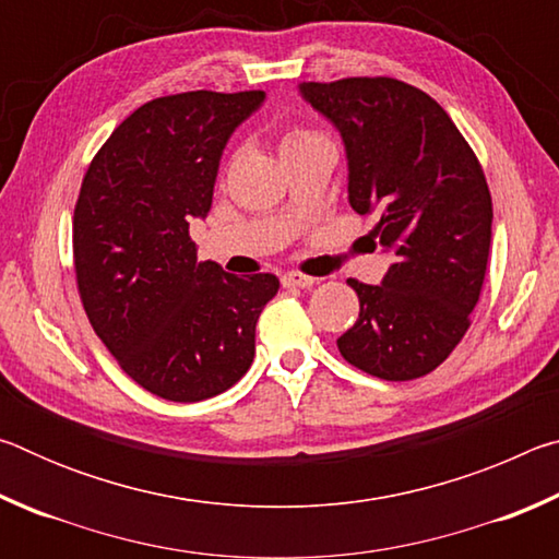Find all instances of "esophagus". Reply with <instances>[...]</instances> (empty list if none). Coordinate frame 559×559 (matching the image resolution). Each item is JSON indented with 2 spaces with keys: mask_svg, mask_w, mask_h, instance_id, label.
Listing matches in <instances>:
<instances>
[{
  "mask_svg": "<svg viewBox=\"0 0 559 559\" xmlns=\"http://www.w3.org/2000/svg\"><path fill=\"white\" fill-rule=\"evenodd\" d=\"M281 283L286 288H313L316 283H318V278H310V276H302V273L290 271V273H283Z\"/></svg>",
  "mask_w": 559,
  "mask_h": 559,
  "instance_id": "esophagus-1",
  "label": "esophagus"
}]
</instances>
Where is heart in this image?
Returning <instances> with one entry per match:
<instances>
[{"mask_svg":"<svg viewBox=\"0 0 559 559\" xmlns=\"http://www.w3.org/2000/svg\"><path fill=\"white\" fill-rule=\"evenodd\" d=\"M313 138H318V135H313V132H308V130H290L288 135L283 138V145L281 147L293 145V143H302V140H313Z\"/></svg>","mask_w":559,"mask_h":559,"instance_id":"1","label":"heart"}]
</instances>
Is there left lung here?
Segmentation results:
<instances>
[{"instance_id": "obj_1", "label": "left lung", "mask_w": 559, "mask_h": 559, "mask_svg": "<svg viewBox=\"0 0 559 559\" xmlns=\"http://www.w3.org/2000/svg\"><path fill=\"white\" fill-rule=\"evenodd\" d=\"M333 122L347 157V202L377 212L382 283L349 278L357 323L337 337L349 365L390 382L416 380L468 330L484 286L493 206L476 155L437 100L396 79L298 83Z\"/></svg>"}]
</instances>
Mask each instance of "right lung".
I'll return each mask as SVG.
<instances>
[{"mask_svg":"<svg viewBox=\"0 0 559 559\" xmlns=\"http://www.w3.org/2000/svg\"><path fill=\"white\" fill-rule=\"evenodd\" d=\"M263 91L155 98L112 130L83 177L73 261L96 335L143 390L202 402L229 390L257 353L273 273L239 278L197 261L189 224L212 210L224 147Z\"/></svg>","mask_w":559,"mask_h":559,"instance_id":"1","label":"right lung"}]
</instances>
